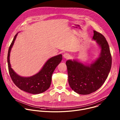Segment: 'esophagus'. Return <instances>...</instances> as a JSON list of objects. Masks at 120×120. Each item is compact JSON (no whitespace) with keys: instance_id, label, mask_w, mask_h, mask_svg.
Masks as SVG:
<instances>
[{"instance_id":"esophagus-1","label":"esophagus","mask_w":120,"mask_h":120,"mask_svg":"<svg viewBox=\"0 0 120 120\" xmlns=\"http://www.w3.org/2000/svg\"><path fill=\"white\" fill-rule=\"evenodd\" d=\"M63 56H64V58H66V59L69 58V57H70V55H69V54H68V53H64V54Z\"/></svg>"}]
</instances>
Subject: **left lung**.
<instances>
[{
    "instance_id": "8db88e82",
    "label": "left lung",
    "mask_w": 120,
    "mask_h": 120,
    "mask_svg": "<svg viewBox=\"0 0 120 120\" xmlns=\"http://www.w3.org/2000/svg\"><path fill=\"white\" fill-rule=\"evenodd\" d=\"M94 40L101 48L99 57L90 66L74 60L66 62L70 87L80 94H88L99 89L104 84L110 73L112 56L105 37L94 31Z\"/></svg>"
}]
</instances>
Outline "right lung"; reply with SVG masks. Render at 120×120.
Returning a JSON list of instances; mask_svg holds the SVG:
<instances>
[{
	"label": "right lung",
	"instance_id": "add662e5",
	"mask_svg": "<svg viewBox=\"0 0 120 120\" xmlns=\"http://www.w3.org/2000/svg\"><path fill=\"white\" fill-rule=\"evenodd\" d=\"M18 33H17L9 47L8 55V71L12 80L16 86L21 90L32 94H38L44 92L50 87L52 75L56 66L62 60V55L50 58L42 69L36 75L31 77H24L17 75L12 69L10 63V53Z\"/></svg>",
	"mask_w": 120,
	"mask_h": 120
}]
</instances>
